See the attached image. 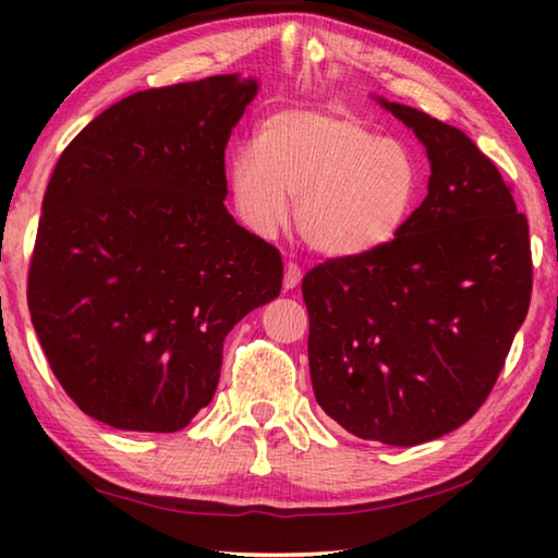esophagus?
I'll list each match as a JSON object with an SVG mask.
<instances>
[{
  "label": "esophagus",
  "mask_w": 558,
  "mask_h": 558,
  "mask_svg": "<svg viewBox=\"0 0 558 558\" xmlns=\"http://www.w3.org/2000/svg\"><path fill=\"white\" fill-rule=\"evenodd\" d=\"M302 280V270L295 266V263H286V276H282V288L286 290H295Z\"/></svg>",
  "instance_id": "esophagus-1"
}]
</instances>
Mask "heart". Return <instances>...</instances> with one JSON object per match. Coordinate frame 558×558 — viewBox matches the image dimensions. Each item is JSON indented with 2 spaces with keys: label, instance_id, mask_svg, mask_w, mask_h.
Returning <instances> with one entry per match:
<instances>
[{
  "label": "heart",
  "instance_id": "1",
  "mask_svg": "<svg viewBox=\"0 0 558 558\" xmlns=\"http://www.w3.org/2000/svg\"><path fill=\"white\" fill-rule=\"evenodd\" d=\"M226 184L253 235H278L298 202L310 248L352 260L399 239L418 209L423 169L409 145L349 112L286 108L260 122L258 147L233 149Z\"/></svg>",
  "mask_w": 558,
  "mask_h": 558
}]
</instances>
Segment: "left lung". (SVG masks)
Wrapping results in <instances>:
<instances>
[{
	"mask_svg": "<svg viewBox=\"0 0 558 558\" xmlns=\"http://www.w3.org/2000/svg\"><path fill=\"white\" fill-rule=\"evenodd\" d=\"M426 147L428 196L399 239L302 280L310 379L364 440L418 446L460 428L493 391L532 298L524 214L465 132L372 96Z\"/></svg>",
	"mask_w": 558,
	"mask_h": 558,
	"instance_id": "8db88e82",
	"label": "left lung"
}]
</instances>
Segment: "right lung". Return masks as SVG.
Instances as JSON below:
<instances>
[{"instance_id": "1", "label": "right lung", "mask_w": 558, "mask_h": 558, "mask_svg": "<svg viewBox=\"0 0 558 558\" xmlns=\"http://www.w3.org/2000/svg\"><path fill=\"white\" fill-rule=\"evenodd\" d=\"M241 73L140 90L63 149L29 313L83 413L174 433L214 399L223 339L282 288L280 253L226 209L223 153L258 96Z\"/></svg>"}]
</instances>
